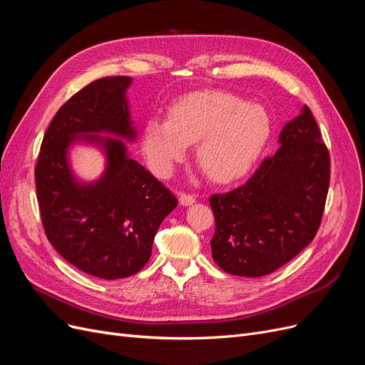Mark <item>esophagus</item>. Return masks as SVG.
Wrapping results in <instances>:
<instances>
[{
    "label": "esophagus",
    "mask_w": 365,
    "mask_h": 365,
    "mask_svg": "<svg viewBox=\"0 0 365 365\" xmlns=\"http://www.w3.org/2000/svg\"><path fill=\"white\" fill-rule=\"evenodd\" d=\"M195 201H196V200H195L193 195L185 193V192L180 193V204H181V205H192Z\"/></svg>",
    "instance_id": "1"
}]
</instances>
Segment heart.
I'll use <instances>...</instances> for the list:
<instances>
[{"label": "heart", "instance_id": "1", "mask_svg": "<svg viewBox=\"0 0 365 365\" xmlns=\"http://www.w3.org/2000/svg\"><path fill=\"white\" fill-rule=\"evenodd\" d=\"M271 134L264 108L222 91L189 94L169 109V120L150 117L143 128V152L150 169L168 176L182 161L189 143L196 160L216 182L250 172Z\"/></svg>", "mask_w": 365, "mask_h": 365}]
</instances>
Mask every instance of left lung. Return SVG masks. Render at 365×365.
Here are the masks:
<instances>
[{"instance_id": "1", "label": "left lung", "mask_w": 365, "mask_h": 365, "mask_svg": "<svg viewBox=\"0 0 365 365\" xmlns=\"http://www.w3.org/2000/svg\"><path fill=\"white\" fill-rule=\"evenodd\" d=\"M279 143L244 185L210 196L216 224L210 245L228 274L274 272L311 244L322 224L330 157L311 109L303 106Z\"/></svg>"}]
</instances>
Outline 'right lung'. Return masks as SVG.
<instances>
[{
	"label": "right lung",
	"mask_w": 365,
	"mask_h": 365,
	"mask_svg": "<svg viewBox=\"0 0 365 365\" xmlns=\"http://www.w3.org/2000/svg\"><path fill=\"white\" fill-rule=\"evenodd\" d=\"M130 79L109 76L83 86L65 102L43 135L35 169L43 231L73 267L98 279L137 274L148 263L163 219L178 200L141 164L126 155L120 140L134 138L125 98ZM102 142L108 168L96 185H77L66 161L73 140Z\"/></svg>",
	"instance_id": "1"
}]
</instances>
